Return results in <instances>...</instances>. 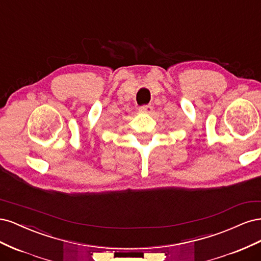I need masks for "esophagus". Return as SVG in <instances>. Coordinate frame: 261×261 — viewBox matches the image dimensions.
<instances>
[{
  "label": "esophagus",
  "instance_id": "esophagus-1",
  "mask_svg": "<svg viewBox=\"0 0 261 261\" xmlns=\"http://www.w3.org/2000/svg\"><path fill=\"white\" fill-rule=\"evenodd\" d=\"M138 110L143 113H150L152 111V106L151 105H144V106H140L138 108Z\"/></svg>",
  "mask_w": 261,
  "mask_h": 261
}]
</instances>
